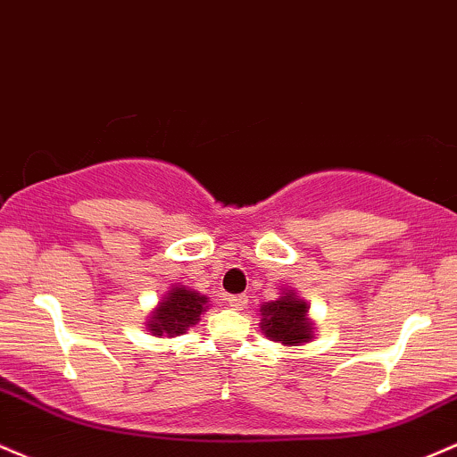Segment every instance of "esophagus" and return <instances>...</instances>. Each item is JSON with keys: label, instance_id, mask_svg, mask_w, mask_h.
<instances>
[{"label": "esophagus", "instance_id": "1", "mask_svg": "<svg viewBox=\"0 0 457 457\" xmlns=\"http://www.w3.org/2000/svg\"><path fill=\"white\" fill-rule=\"evenodd\" d=\"M227 302H228L230 309H235V311H244V309H245V304H248V295H245V294L228 295V297H227Z\"/></svg>", "mask_w": 457, "mask_h": 457}]
</instances>
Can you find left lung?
I'll list each match as a JSON object with an SVG mask.
<instances>
[{
  "instance_id": "obj_1",
  "label": "left lung",
  "mask_w": 457,
  "mask_h": 457,
  "mask_svg": "<svg viewBox=\"0 0 457 457\" xmlns=\"http://www.w3.org/2000/svg\"><path fill=\"white\" fill-rule=\"evenodd\" d=\"M306 302L294 294H285L276 302H265L261 306V328L271 341H280L283 345H297L311 339L312 326L306 320Z\"/></svg>"
}]
</instances>
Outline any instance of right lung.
Returning a JSON list of instances; mask_svg holds the SVG:
<instances>
[{
    "instance_id": "add662e5",
    "label": "right lung",
    "mask_w": 457,
    "mask_h": 457,
    "mask_svg": "<svg viewBox=\"0 0 457 457\" xmlns=\"http://www.w3.org/2000/svg\"><path fill=\"white\" fill-rule=\"evenodd\" d=\"M207 297L187 291L186 287H174L153 312L148 330L157 337H174L183 335L189 326L201 320V312L204 311Z\"/></svg>"
}]
</instances>
